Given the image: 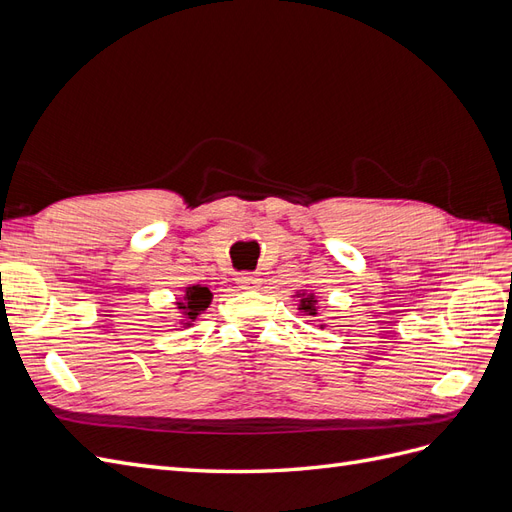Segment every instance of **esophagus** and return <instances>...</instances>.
I'll return each mask as SVG.
<instances>
[{
    "instance_id": "obj_1",
    "label": "esophagus",
    "mask_w": 512,
    "mask_h": 512,
    "mask_svg": "<svg viewBox=\"0 0 512 512\" xmlns=\"http://www.w3.org/2000/svg\"><path fill=\"white\" fill-rule=\"evenodd\" d=\"M237 284H239V288H256L260 284V277L254 273H241L237 277Z\"/></svg>"
}]
</instances>
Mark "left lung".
Here are the masks:
<instances>
[{
	"label": "left lung",
	"instance_id": "obj_1",
	"mask_svg": "<svg viewBox=\"0 0 512 512\" xmlns=\"http://www.w3.org/2000/svg\"><path fill=\"white\" fill-rule=\"evenodd\" d=\"M301 309H305V312H309V314H314V312H312V301H309V299H305V301L301 303Z\"/></svg>",
	"mask_w": 512,
	"mask_h": 512
}]
</instances>
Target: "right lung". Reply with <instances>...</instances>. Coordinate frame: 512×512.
<instances>
[{"mask_svg":"<svg viewBox=\"0 0 512 512\" xmlns=\"http://www.w3.org/2000/svg\"><path fill=\"white\" fill-rule=\"evenodd\" d=\"M209 301H211L209 288H205V286H192V288H188V292H185V303H181L179 309H183L185 316H188L190 320H196V316L200 312H205Z\"/></svg>","mask_w":512,"mask_h":512,"instance_id":"right-lung-1","label":"right lung"}]
</instances>
